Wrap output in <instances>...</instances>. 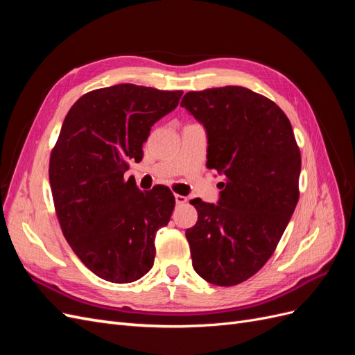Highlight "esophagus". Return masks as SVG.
<instances>
[{"instance_id": "34e87169", "label": "esophagus", "mask_w": 355, "mask_h": 355, "mask_svg": "<svg viewBox=\"0 0 355 355\" xmlns=\"http://www.w3.org/2000/svg\"><path fill=\"white\" fill-rule=\"evenodd\" d=\"M175 200H176V204H185V202L188 201V198H187V197H184V196H179V194H176V196H175Z\"/></svg>"}]
</instances>
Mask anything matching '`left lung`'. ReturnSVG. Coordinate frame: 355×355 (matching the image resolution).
Listing matches in <instances>:
<instances>
[{
	"instance_id": "left-lung-1",
	"label": "left lung",
	"mask_w": 355,
	"mask_h": 355,
	"mask_svg": "<svg viewBox=\"0 0 355 355\" xmlns=\"http://www.w3.org/2000/svg\"><path fill=\"white\" fill-rule=\"evenodd\" d=\"M180 106L206 127L207 167L225 176L219 204L189 202L192 266L204 280L235 286L275 252L299 200L300 151L278 105L239 85L189 92Z\"/></svg>"
}]
</instances>
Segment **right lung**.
<instances>
[{
  "mask_svg": "<svg viewBox=\"0 0 355 355\" xmlns=\"http://www.w3.org/2000/svg\"><path fill=\"white\" fill-rule=\"evenodd\" d=\"M182 90L116 84L83 94L51 149L49 178L60 228L98 277L132 283L154 265L155 232L175 209L167 187L141 191L124 178L142 159L151 127L173 111Z\"/></svg>",
  "mask_w": 355,
  "mask_h": 355,
  "instance_id": "right-lung-1",
  "label": "right lung"
}]
</instances>
